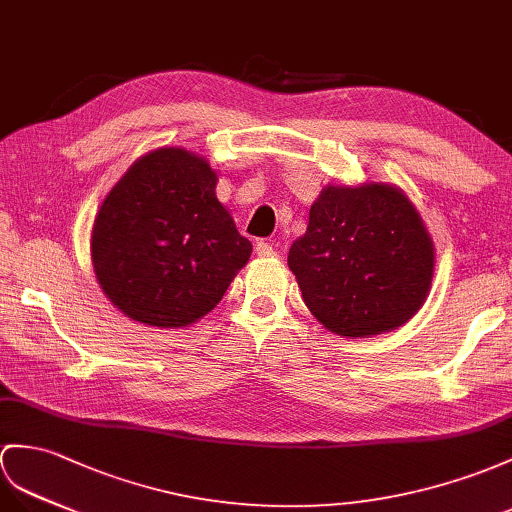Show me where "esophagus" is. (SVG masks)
<instances>
[{"mask_svg":"<svg viewBox=\"0 0 512 512\" xmlns=\"http://www.w3.org/2000/svg\"><path fill=\"white\" fill-rule=\"evenodd\" d=\"M256 256H258V258H271V256H276V247H273L271 243L260 241V243H256Z\"/></svg>","mask_w":512,"mask_h":512,"instance_id":"esophagus-1","label":"esophagus"}]
</instances>
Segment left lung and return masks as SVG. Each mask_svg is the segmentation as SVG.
Returning <instances> with one entry per match:
<instances>
[{
  "instance_id": "8db88e82",
  "label": "left lung",
  "mask_w": 512,
  "mask_h": 512,
  "mask_svg": "<svg viewBox=\"0 0 512 512\" xmlns=\"http://www.w3.org/2000/svg\"><path fill=\"white\" fill-rule=\"evenodd\" d=\"M434 243L419 210L395 184H328L310 206L289 269L323 328L345 336L397 330L430 295Z\"/></svg>"
}]
</instances>
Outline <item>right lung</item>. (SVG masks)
<instances>
[{
    "instance_id": "obj_1",
    "label": "right lung",
    "mask_w": 512,
    "mask_h": 512,
    "mask_svg": "<svg viewBox=\"0 0 512 512\" xmlns=\"http://www.w3.org/2000/svg\"><path fill=\"white\" fill-rule=\"evenodd\" d=\"M217 171L184 147L136 158L99 206L91 263L99 289L132 321L186 328L208 315L252 256L217 199Z\"/></svg>"
}]
</instances>
